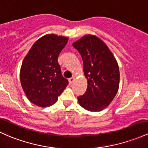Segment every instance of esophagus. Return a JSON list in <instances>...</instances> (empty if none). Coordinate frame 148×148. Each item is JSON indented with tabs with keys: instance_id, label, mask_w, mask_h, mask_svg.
Returning <instances> with one entry per match:
<instances>
[{
	"instance_id": "34e87169",
	"label": "esophagus",
	"mask_w": 148,
	"mask_h": 148,
	"mask_svg": "<svg viewBox=\"0 0 148 148\" xmlns=\"http://www.w3.org/2000/svg\"><path fill=\"white\" fill-rule=\"evenodd\" d=\"M74 80H75V77H71L70 79H69V84H72V83L74 82Z\"/></svg>"
}]
</instances>
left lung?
<instances>
[{
  "label": "left lung",
  "instance_id": "1",
  "mask_svg": "<svg viewBox=\"0 0 148 148\" xmlns=\"http://www.w3.org/2000/svg\"><path fill=\"white\" fill-rule=\"evenodd\" d=\"M73 46L82 56L88 87L78 97L79 105L90 112H100L111 103L119 86V69L108 45L95 35L88 34Z\"/></svg>",
  "mask_w": 148,
  "mask_h": 148
}]
</instances>
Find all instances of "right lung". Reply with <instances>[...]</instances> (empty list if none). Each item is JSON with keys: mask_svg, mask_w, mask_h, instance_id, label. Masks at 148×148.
<instances>
[{"mask_svg": "<svg viewBox=\"0 0 148 148\" xmlns=\"http://www.w3.org/2000/svg\"><path fill=\"white\" fill-rule=\"evenodd\" d=\"M68 37L46 34L34 43L22 62L20 82L26 96L37 106L56 103L68 85L62 75L58 58Z\"/></svg>", "mask_w": 148, "mask_h": 148, "instance_id": "1", "label": "right lung"}]
</instances>
